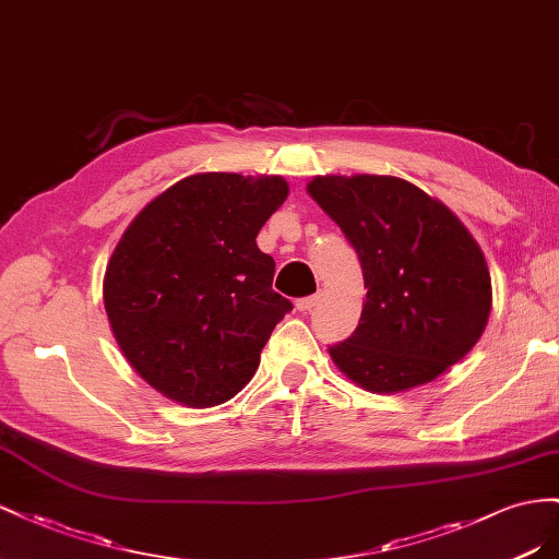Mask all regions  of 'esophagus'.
I'll return each instance as SVG.
<instances>
[{"label":"esophagus","mask_w":559,"mask_h":559,"mask_svg":"<svg viewBox=\"0 0 559 559\" xmlns=\"http://www.w3.org/2000/svg\"><path fill=\"white\" fill-rule=\"evenodd\" d=\"M318 301H321V295H311V297H301V299H297L295 301V307H297V311H311Z\"/></svg>","instance_id":"1"}]
</instances>
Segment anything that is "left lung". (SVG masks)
Instances as JSON below:
<instances>
[{"instance_id": "left-lung-1", "label": "left lung", "mask_w": 559, "mask_h": 559, "mask_svg": "<svg viewBox=\"0 0 559 559\" xmlns=\"http://www.w3.org/2000/svg\"><path fill=\"white\" fill-rule=\"evenodd\" d=\"M309 197L358 252L368 295L356 332L330 346L365 391L428 384L483 337L491 311L485 254L461 219L393 175H318Z\"/></svg>"}]
</instances>
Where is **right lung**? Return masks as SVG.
Here are the masks:
<instances>
[{"label": "right lung", "mask_w": 559, "mask_h": 559, "mask_svg": "<svg viewBox=\"0 0 559 559\" xmlns=\"http://www.w3.org/2000/svg\"><path fill=\"white\" fill-rule=\"evenodd\" d=\"M281 175L197 173L142 209L107 262L111 334L152 389L187 407L227 403L258 372L290 299L260 229L288 199Z\"/></svg>", "instance_id": "right-lung-1"}]
</instances>
